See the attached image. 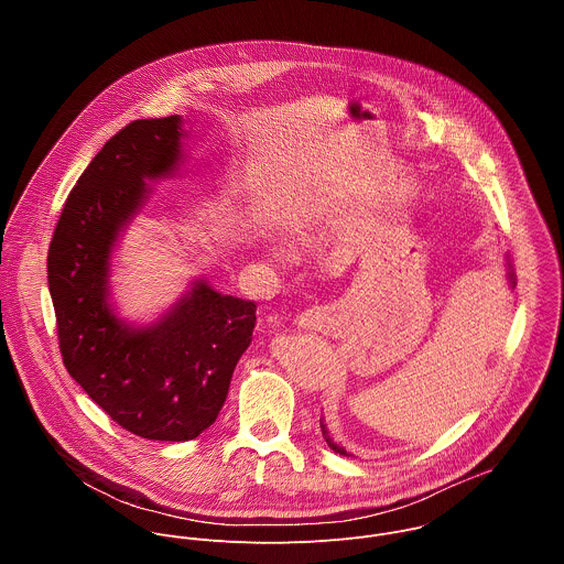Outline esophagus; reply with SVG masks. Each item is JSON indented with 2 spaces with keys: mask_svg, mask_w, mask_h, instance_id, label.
Wrapping results in <instances>:
<instances>
[{
  "mask_svg": "<svg viewBox=\"0 0 564 564\" xmlns=\"http://www.w3.org/2000/svg\"><path fill=\"white\" fill-rule=\"evenodd\" d=\"M335 313L328 306H313L297 315V326L304 330H326L335 326Z\"/></svg>",
  "mask_w": 564,
  "mask_h": 564,
  "instance_id": "1",
  "label": "esophagus"
}]
</instances>
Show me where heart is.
<instances>
[{
    "instance_id": "b5f03b06",
    "label": "heart",
    "mask_w": 564,
    "mask_h": 564,
    "mask_svg": "<svg viewBox=\"0 0 564 564\" xmlns=\"http://www.w3.org/2000/svg\"><path fill=\"white\" fill-rule=\"evenodd\" d=\"M280 258H289V251H286V249H280Z\"/></svg>"
}]
</instances>
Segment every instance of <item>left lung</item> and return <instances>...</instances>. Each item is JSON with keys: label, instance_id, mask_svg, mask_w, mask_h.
I'll return each mask as SVG.
<instances>
[{"label": "left lung", "instance_id": "1", "mask_svg": "<svg viewBox=\"0 0 564 564\" xmlns=\"http://www.w3.org/2000/svg\"><path fill=\"white\" fill-rule=\"evenodd\" d=\"M507 278H509V284H511V289L516 286V273H513V269H509V273H507ZM322 434H324V438H326V443L337 452V454H341V456H348V452L344 449V447H339L337 443H333V438L328 436V432H326V425L322 423Z\"/></svg>", "mask_w": 564, "mask_h": 564}]
</instances>
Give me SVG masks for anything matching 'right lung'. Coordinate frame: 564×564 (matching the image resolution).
Masks as SVG:
<instances>
[{"label": "right lung", "mask_w": 564, "mask_h": 564, "mask_svg": "<svg viewBox=\"0 0 564 564\" xmlns=\"http://www.w3.org/2000/svg\"><path fill=\"white\" fill-rule=\"evenodd\" d=\"M181 137V117L117 132L68 194L48 249L66 370L112 421L150 441H189L216 421L256 326L253 302L207 282L148 328L126 326L108 304L115 240L145 203V178L176 170Z\"/></svg>", "instance_id": "obj_1"}]
</instances>
